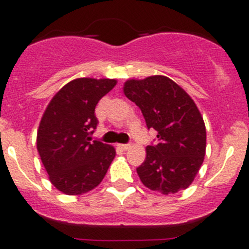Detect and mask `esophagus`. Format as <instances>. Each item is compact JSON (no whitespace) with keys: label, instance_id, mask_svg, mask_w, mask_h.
Returning a JSON list of instances; mask_svg holds the SVG:
<instances>
[{"label":"esophagus","instance_id":"esophagus-1","mask_svg":"<svg viewBox=\"0 0 249 249\" xmlns=\"http://www.w3.org/2000/svg\"><path fill=\"white\" fill-rule=\"evenodd\" d=\"M118 147H120L121 149H123V151H127V149L131 148V144H118Z\"/></svg>","mask_w":249,"mask_h":249}]
</instances>
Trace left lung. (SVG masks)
Instances as JSON below:
<instances>
[{
    "mask_svg": "<svg viewBox=\"0 0 249 249\" xmlns=\"http://www.w3.org/2000/svg\"><path fill=\"white\" fill-rule=\"evenodd\" d=\"M123 92L143 114L157 142L147 146L137 168L142 183L162 195L186 190L198 173L206 155V126L192 98L168 77L129 80Z\"/></svg>",
    "mask_w": 249,
    "mask_h": 249,
    "instance_id": "left-lung-1",
    "label": "left lung"
}]
</instances>
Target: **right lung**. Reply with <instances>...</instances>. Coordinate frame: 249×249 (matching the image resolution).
<instances>
[{"label": "right lung", "mask_w": 249, "mask_h": 249, "mask_svg": "<svg viewBox=\"0 0 249 249\" xmlns=\"http://www.w3.org/2000/svg\"><path fill=\"white\" fill-rule=\"evenodd\" d=\"M116 80L77 78L59 89L47 106L37 132V151L57 190L82 195L102 182L116 156L112 146L93 141L98 101Z\"/></svg>", "instance_id": "1"}]
</instances>
